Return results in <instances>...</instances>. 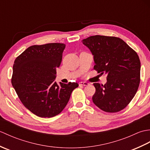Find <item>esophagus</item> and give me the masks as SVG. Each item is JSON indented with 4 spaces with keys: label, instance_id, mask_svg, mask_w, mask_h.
I'll return each instance as SVG.
<instances>
[{
    "label": "esophagus",
    "instance_id": "obj_1",
    "mask_svg": "<svg viewBox=\"0 0 150 150\" xmlns=\"http://www.w3.org/2000/svg\"><path fill=\"white\" fill-rule=\"evenodd\" d=\"M79 85L88 86V85H89V83H88V82H79Z\"/></svg>",
    "mask_w": 150,
    "mask_h": 150
}]
</instances>
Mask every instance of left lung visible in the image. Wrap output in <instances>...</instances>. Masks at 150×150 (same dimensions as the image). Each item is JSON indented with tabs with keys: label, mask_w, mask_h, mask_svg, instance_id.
<instances>
[{
	"label": "left lung",
	"mask_w": 150,
	"mask_h": 150,
	"mask_svg": "<svg viewBox=\"0 0 150 150\" xmlns=\"http://www.w3.org/2000/svg\"><path fill=\"white\" fill-rule=\"evenodd\" d=\"M93 55L94 69L107 75L104 85L94 83L93 103L106 112L125 108L137 91L141 62L134 50L120 38L91 36L82 40Z\"/></svg>",
	"instance_id": "left-lung-1"
}]
</instances>
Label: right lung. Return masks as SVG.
Segmentation results:
<instances>
[{"label": "right lung", "instance_id": "1", "mask_svg": "<svg viewBox=\"0 0 150 150\" xmlns=\"http://www.w3.org/2000/svg\"><path fill=\"white\" fill-rule=\"evenodd\" d=\"M65 47L62 43L31 46L14 62L13 87L24 106L38 117L50 118L59 114L79 86L77 82L59 85L55 81Z\"/></svg>", "mask_w": 150, "mask_h": 150}]
</instances>
